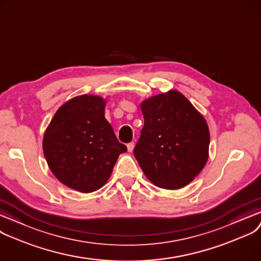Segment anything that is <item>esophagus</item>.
<instances>
[{
	"mask_svg": "<svg viewBox=\"0 0 261 261\" xmlns=\"http://www.w3.org/2000/svg\"><path fill=\"white\" fill-rule=\"evenodd\" d=\"M134 146H135V143H134V142L127 143V151H128V152H133Z\"/></svg>",
	"mask_w": 261,
	"mask_h": 261,
	"instance_id": "obj_1",
	"label": "esophagus"
}]
</instances>
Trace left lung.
Listing matches in <instances>:
<instances>
[{"label":"left lung","mask_w":261,"mask_h":261,"mask_svg":"<svg viewBox=\"0 0 261 261\" xmlns=\"http://www.w3.org/2000/svg\"><path fill=\"white\" fill-rule=\"evenodd\" d=\"M141 110L144 125L134 148L135 158L158 187H185L208 159L210 136L205 119L175 90L147 98Z\"/></svg>","instance_id":"left-lung-1"}]
</instances>
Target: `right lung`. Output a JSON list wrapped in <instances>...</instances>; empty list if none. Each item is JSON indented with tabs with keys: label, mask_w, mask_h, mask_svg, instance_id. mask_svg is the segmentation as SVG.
Wrapping results in <instances>:
<instances>
[{
	"label": "right lung",
	"mask_w": 261,
	"mask_h": 261,
	"mask_svg": "<svg viewBox=\"0 0 261 261\" xmlns=\"http://www.w3.org/2000/svg\"><path fill=\"white\" fill-rule=\"evenodd\" d=\"M105 101L81 95L61 106L43 137L46 163L59 181L80 192H93L105 185L120 154V143L105 119Z\"/></svg>",
	"instance_id": "right-lung-1"
}]
</instances>
